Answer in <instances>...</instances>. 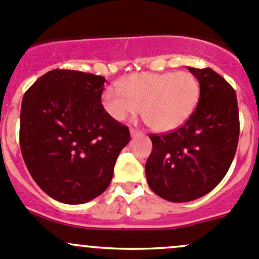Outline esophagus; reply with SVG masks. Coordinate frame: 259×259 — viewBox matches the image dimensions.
<instances>
[{"mask_svg":"<svg viewBox=\"0 0 259 259\" xmlns=\"http://www.w3.org/2000/svg\"><path fill=\"white\" fill-rule=\"evenodd\" d=\"M142 134V133L139 132V130H135V129H130V135H132V138H137L139 137V135Z\"/></svg>","mask_w":259,"mask_h":259,"instance_id":"34e87169","label":"esophagus"}]
</instances>
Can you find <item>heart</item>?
Returning a JSON list of instances; mask_svg holds the SVG:
<instances>
[{
    "label": "heart",
    "instance_id": "1",
    "mask_svg": "<svg viewBox=\"0 0 259 259\" xmlns=\"http://www.w3.org/2000/svg\"><path fill=\"white\" fill-rule=\"evenodd\" d=\"M119 94L106 89L101 95L105 112L115 121H125L139 111L152 130L167 133L182 126L200 97L196 77L190 72L137 73L116 84Z\"/></svg>",
    "mask_w": 259,
    "mask_h": 259
}]
</instances>
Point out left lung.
Listing matches in <instances>:
<instances>
[{"mask_svg": "<svg viewBox=\"0 0 259 259\" xmlns=\"http://www.w3.org/2000/svg\"><path fill=\"white\" fill-rule=\"evenodd\" d=\"M188 71L200 83L196 110L172 133L150 135L145 163L149 187L162 199L187 202L205 196L224 178L239 139V112L233 87L211 68Z\"/></svg>", "mask_w": 259, "mask_h": 259, "instance_id": "obj_1", "label": "left lung"}]
</instances>
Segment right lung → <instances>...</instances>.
<instances>
[{
  "mask_svg": "<svg viewBox=\"0 0 259 259\" xmlns=\"http://www.w3.org/2000/svg\"><path fill=\"white\" fill-rule=\"evenodd\" d=\"M105 81L96 74L53 69L22 97V158L37 186L63 204L100 196L130 140L129 129L102 107Z\"/></svg>",
  "mask_w": 259,
  "mask_h": 259,
  "instance_id": "obj_1",
  "label": "right lung"
}]
</instances>
